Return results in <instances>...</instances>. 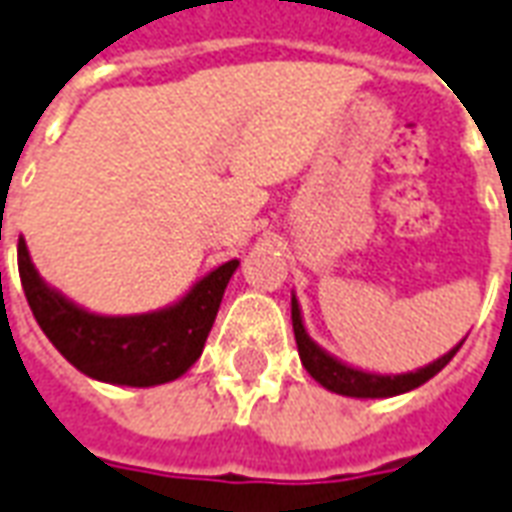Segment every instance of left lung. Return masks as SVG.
<instances>
[{
	"mask_svg": "<svg viewBox=\"0 0 512 512\" xmlns=\"http://www.w3.org/2000/svg\"><path fill=\"white\" fill-rule=\"evenodd\" d=\"M291 321H293V335H296V346H299V357H302V366L307 368V374L324 385L327 391L341 393V396H355V399H388V396H399L424 385L432 380L438 371H441L452 357L457 355V349L463 346V341L457 343L455 349H449L446 355L432 360L427 366L416 368V371H407V374H377V371H363V368L349 366L335 355H330L327 349H321L305 330V321H302V307L296 302V293L291 296Z\"/></svg>",
	"mask_w": 512,
	"mask_h": 512,
	"instance_id": "obj_1",
	"label": "left lung"
}]
</instances>
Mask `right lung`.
<instances>
[{
	"instance_id": "obj_1",
	"label": "right lung",
	"mask_w": 512,
	"mask_h": 512,
	"mask_svg": "<svg viewBox=\"0 0 512 512\" xmlns=\"http://www.w3.org/2000/svg\"><path fill=\"white\" fill-rule=\"evenodd\" d=\"M238 260L221 263L174 305L135 316H99L46 285L19 238V274L38 327L85 377L110 385L152 388L182 377L205 349L221 296Z\"/></svg>"
}]
</instances>
